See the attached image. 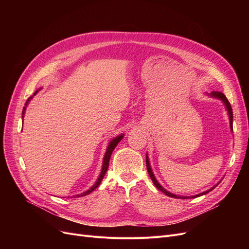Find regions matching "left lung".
<instances>
[{"label":"left lung","instance_id":"left-lung-1","mask_svg":"<svg viewBox=\"0 0 249 249\" xmlns=\"http://www.w3.org/2000/svg\"><path fill=\"white\" fill-rule=\"evenodd\" d=\"M211 95L212 96H214V97H217V99H220L223 103H224V105H225V107H227V109H228V112H229V115H230V119H231V129L232 130V109H231V104H230V102L228 101V99L227 97H225V95L222 93V92H219V91H213L212 93H211ZM146 168H147V172H148V175H149V177H150V178H152V180H153V183L155 184V186L158 188V189L159 190H161L162 192H164L165 194L167 195V196H170V197H175V198H189L188 196H178V195H175V194H172V193H170V192H168V191H166L164 189V188L158 183V180L156 179V178H155V176L153 175V171H152V168H150V165H149V162H148V159H147V157H146ZM217 186V185H216ZM215 186V187H216ZM214 188H212V189H210V190H208V191H206V192H202V193H200V194H197V195H195V196H192V197H198V196H200V195H203V194H207L208 192H210L211 190H213Z\"/></svg>","mask_w":249,"mask_h":249}]
</instances>
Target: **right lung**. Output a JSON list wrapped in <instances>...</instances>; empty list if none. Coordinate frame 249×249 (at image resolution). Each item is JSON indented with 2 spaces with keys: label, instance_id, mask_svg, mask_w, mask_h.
<instances>
[{
  "label": "right lung",
  "instance_id": "1",
  "mask_svg": "<svg viewBox=\"0 0 249 249\" xmlns=\"http://www.w3.org/2000/svg\"><path fill=\"white\" fill-rule=\"evenodd\" d=\"M37 93V91L34 93V95ZM32 97H29V99L27 100V102H26V104H25V106H27V104L29 103V101L31 100ZM25 109H26V107H24V109H22V114H24V112H25ZM24 117V116H22ZM123 137H124V135H119V136H117L115 139H113L111 142H110V144H109V146H108V148H107V152H106V155H105V158H104V163H103V169H102V172H101V176L99 177V178H97V180H96V183L90 188L89 190H87V191H85L84 193H81V194H79V195H76L77 197H80V196H85V195H87V194H90L91 193L94 189H96L97 187H99V185L101 184V182H102V179H103V178L105 177V173L107 172V170H108V167H109V161H110V157H111V155H112V152L113 150H114V148L116 147V145L118 144V142L123 139Z\"/></svg>",
  "mask_w": 249,
  "mask_h": 249
}]
</instances>
